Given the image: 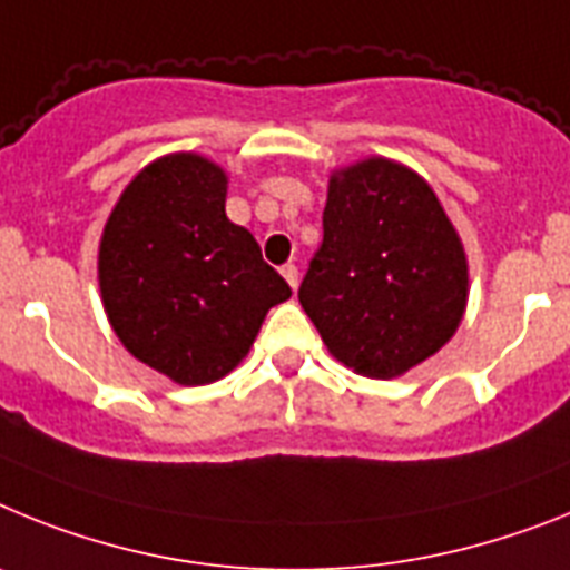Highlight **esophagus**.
Listing matches in <instances>:
<instances>
[{
	"label": "esophagus",
	"mask_w": 570,
	"mask_h": 570,
	"mask_svg": "<svg viewBox=\"0 0 570 570\" xmlns=\"http://www.w3.org/2000/svg\"><path fill=\"white\" fill-rule=\"evenodd\" d=\"M281 275H284V281L292 286V289H298V266L295 264L281 266Z\"/></svg>",
	"instance_id": "34e87169"
}]
</instances>
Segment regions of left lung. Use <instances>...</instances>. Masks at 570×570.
<instances>
[{
	"mask_svg": "<svg viewBox=\"0 0 570 570\" xmlns=\"http://www.w3.org/2000/svg\"><path fill=\"white\" fill-rule=\"evenodd\" d=\"M468 289L462 237L419 171L379 155L333 168L298 301L335 361L404 375L456 335Z\"/></svg>",
	"mask_w": 570,
	"mask_h": 570,
	"instance_id": "1",
	"label": "left lung"
}]
</instances>
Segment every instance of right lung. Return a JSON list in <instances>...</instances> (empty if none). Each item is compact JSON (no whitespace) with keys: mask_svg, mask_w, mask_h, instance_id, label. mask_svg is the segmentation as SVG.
<instances>
[{"mask_svg":"<svg viewBox=\"0 0 570 570\" xmlns=\"http://www.w3.org/2000/svg\"><path fill=\"white\" fill-rule=\"evenodd\" d=\"M229 177L175 151L148 163L102 226V309L128 353L183 387L224 379L266 313L292 295L244 226L226 217Z\"/></svg>","mask_w":570,"mask_h":570,"instance_id":"add662e5","label":"right lung"}]
</instances>
